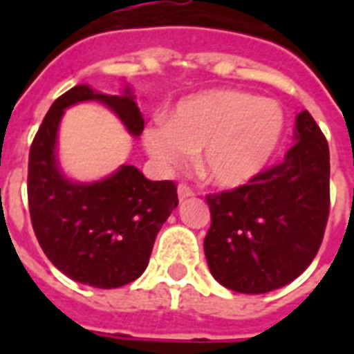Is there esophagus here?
Here are the masks:
<instances>
[{"label":"esophagus","mask_w":354,"mask_h":354,"mask_svg":"<svg viewBox=\"0 0 354 354\" xmlns=\"http://www.w3.org/2000/svg\"><path fill=\"white\" fill-rule=\"evenodd\" d=\"M193 195H195V192H193L189 185H185V184L178 185V199L180 201L189 199V197H193Z\"/></svg>","instance_id":"esophagus-1"}]
</instances>
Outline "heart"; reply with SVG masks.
<instances>
[{
    "label": "heart",
    "mask_w": 354,
    "mask_h": 354,
    "mask_svg": "<svg viewBox=\"0 0 354 354\" xmlns=\"http://www.w3.org/2000/svg\"><path fill=\"white\" fill-rule=\"evenodd\" d=\"M284 113L279 102L237 88L189 96L169 121H155L144 144L167 169L184 167L199 153V170L212 184L237 187L258 176L281 142Z\"/></svg>",
    "instance_id": "1"
}]
</instances>
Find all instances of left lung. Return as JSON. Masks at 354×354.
Returning <instances> with one entry per match:
<instances>
[{
	"label": "left lung",
	"instance_id": "1",
	"mask_svg": "<svg viewBox=\"0 0 354 354\" xmlns=\"http://www.w3.org/2000/svg\"><path fill=\"white\" fill-rule=\"evenodd\" d=\"M284 159L231 192L207 195L205 256L225 288L266 294L292 282L317 256L330 212V151L305 109Z\"/></svg>",
	"mask_w": 354,
	"mask_h": 354
}]
</instances>
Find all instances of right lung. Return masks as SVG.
Segmentation results:
<instances>
[{
  "label": "right lung",
  "instance_id": "right-lung-1",
  "mask_svg": "<svg viewBox=\"0 0 354 354\" xmlns=\"http://www.w3.org/2000/svg\"><path fill=\"white\" fill-rule=\"evenodd\" d=\"M85 100L108 106L132 136L144 131L129 87L117 96L77 85L58 96L30 147V218L39 246L57 269L94 288H119L147 267L157 233L178 207L176 184L151 182L132 165L93 184L64 178L57 161L58 124L66 108Z\"/></svg>",
  "mask_w": 354,
  "mask_h": 354
}]
</instances>
